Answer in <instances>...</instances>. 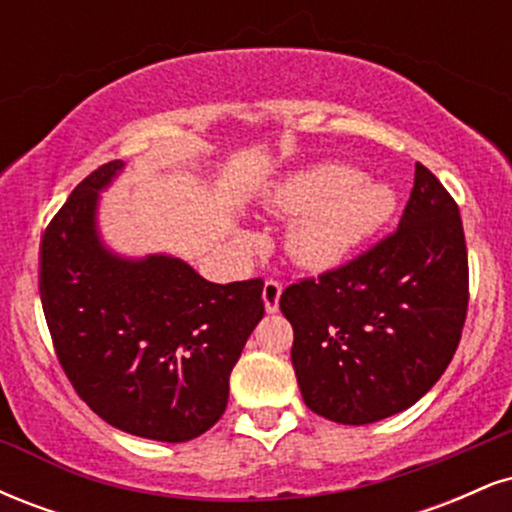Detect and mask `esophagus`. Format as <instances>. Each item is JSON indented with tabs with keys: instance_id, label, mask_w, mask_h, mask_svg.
<instances>
[{
	"instance_id": "esophagus-1",
	"label": "esophagus",
	"mask_w": 512,
	"mask_h": 512,
	"mask_svg": "<svg viewBox=\"0 0 512 512\" xmlns=\"http://www.w3.org/2000/svg\"><path fill=\"white\" fill-rule=\"evenodd\" d=\"M262 298H264V308H267V313H276V310H279V298H281L279 281H274V279L264 281Z\"/></svg>"
}]
</instances>
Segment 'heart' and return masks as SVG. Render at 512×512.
Here are the masks:
<instances>
[{"instance_id":"obj_1","label":"heart","mask_w":512,"mask_h":512,"mask_svg":"<svg viewBox=\"0 0 512 512\" xmlns=\"http://www.w3.org/2000/svg\"><path fill=\"white\" fill-rule=\"evenodd\" d=\"M269 207L298 216L286 236L291 260L310 272H327L392 219L397 197L385 182L361 178L349 166L325 163L276 185Z\"/></svg>"}]
</instances>
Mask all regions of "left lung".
<instances>
[{"label":"left lung","instance_id":"left-lung-1","mask_svg":"<svg viewBox=\"0 0 512 512\" xmlns=\"http://www.w3.org/2000/svg\"><path fill=\"white\" fill-rule=\"evenodd\" d=\"M467 303L460 209L443 182L416 163L397 231L281 293L303 402L349 426L409 409L450 366Z\"/></svg>","mask_w":512,"mask_h":512}]
</instances>
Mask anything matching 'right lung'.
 I'll use <instances>...</instances> for the list:
<instances>
[{"instance_id": "right-lung-1", "label": "right lung", "mask_w": 512, "mask_h": 512, "mask_svg": "<svg viewBox=\"0 0 512 512\" xmlns=\"http://www.w3.org/2000/svg\"><path fill=\"white\" fill-rule=\"evenodd\" d=\"M110 161L74 187L40 240V301L76 395L132 436L185 443L228 404V378L264 317L262 279L211 284L166 255L122 260L96 233Z\"/></svg>"}]
</instances>
